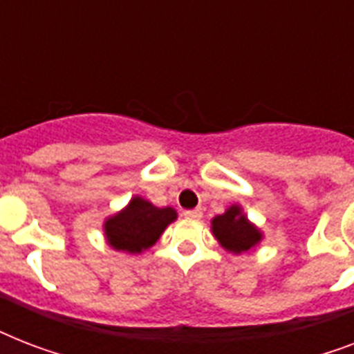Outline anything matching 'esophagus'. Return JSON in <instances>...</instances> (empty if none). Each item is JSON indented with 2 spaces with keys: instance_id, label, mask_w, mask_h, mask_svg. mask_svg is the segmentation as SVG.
<instances>
[{
  "instance_id": "esophagus-1",
  "label": "esophagus",
  "mask_w": 354,
  "mask_h": 354,
  "mask_svg": "<svg viewBox=\"0 0 354 354\" xmlns=\"http://www.w3.org/2000/svg\"><path fill=\"white\" fill-rule=\"evenodd\" d=\"M202 207H194V209H185L183 211V216L185 218H191V221H200L202 218Z\"/></svg>"
}]
</instances>
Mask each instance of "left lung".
Instances as JSON below:
<instances>
[{
	"instance_id": "8db88e82",
	"label": "left lung",
	"mask_w": 354,
	"mask_h": 354,
	"mask_svg": "<svg viewBox=\"0 0 354 354\" xmlns=\"http://www.w3.org/2000/svg\"><path fill=\"white\" fill-rule=\"evenodd\" d=\"M213 233L222 246L233 253L248 252L261 241V233L252 226L248 218L241 213V207H230L224 215L213 218Z\"/></svg>"
}]
</instances>
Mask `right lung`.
<instances>
[{
	"mask_svg": "<svg viewBox=\"0 0 354 354\" xmlns=\"http://www.w3.org/2000/svg\"><path fill=\"white\" fill-rule=\"evenodd\" d=\"M176 218L172 207H156L147 200L136 198L119 215L104 224L108 242L115 250L139 253L156 244L169 224Z\"/></svg>",
	"mask_w": 354,
	"mask_h": 354,
	"instance_id": "obj_1",
	"label": "right lung"
}]
</instances>
